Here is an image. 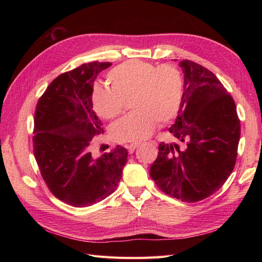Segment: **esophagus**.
<instances>
[{"label":"esophagus","mask_w":262,"mask_h":262,"mask_svg":"<svg viewBox=\"0 0 262 262\" xmlns=\"http://www.w3.org/2000/svg\"><path fill=\"white\" fill-rule=\"evenodd\" d=\"M139 146H140V144H138V143H132V144L126 145V148H128L129 153H130V154H132V153L134 152V150H136Z\"/></svg>","instance_id":"obj_1"}]
</instances>
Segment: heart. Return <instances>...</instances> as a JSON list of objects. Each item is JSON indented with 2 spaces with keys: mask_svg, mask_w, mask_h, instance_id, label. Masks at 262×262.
Listing matches in <instances>:
<instances>
[{
  "mask_svg": "<svg viewBox=\"0 0 262 262\" xmlns=\"http://www.w3.org/2000/svg\"><path fill=\"white\" fill-rule=\"evenodd\" d=\"M108 86H96L93 91V107L104 119H114L122 113L124 101L131 99L134 110L110 129L117 142H141L156 128L157 121L165 124L175 118L184 98V80L179 70L170 64L155 67L141 60H129L108 73Z\"/></svg>",
  "mask_w": 262,
  "mask_h": 262,
  "instance_id": "obj_1",
  "label": "heart"
}]
</instances>
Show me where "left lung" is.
<instances>
[{
    "mask_svg": "<svg viewBox=\"0 0 262 262\" xmlns=\"http://www.w3.org/2000/svg\"><path fill=\"white\" fill-rule=\"evenodd\" d=\"M179 67L184 98L169 128L178 142L160 143L149 175L166 194L198 202L216 192L232 173L241 121L234 99L211 71L190 60Z\"/></svg>",
    "mask_w": 262,
    "mask_h": 262,
    "instance_id": "left-lung-1",
    "label": "left lung"
}]
</instances>
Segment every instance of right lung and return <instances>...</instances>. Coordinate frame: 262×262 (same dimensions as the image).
<instances>
[{"label":"right lung","instance_id":"add662e5","mask_svg":"<svg viewBox=\"0 0 262 262\" xmlns=\"http://www.w3.org/2000/svg\"><path fill=\"white\" fill-rule=\"evenodd\" d=\"M112 63H85L54 78L38 100L34 153L45 182L59 200L90 207L112 194L122 177L128 150L117 145L96 157L93 138L104 133L93 109L97 75Z\"/></svg>","mask_w":262,"mask_h":262}]
</instances>
